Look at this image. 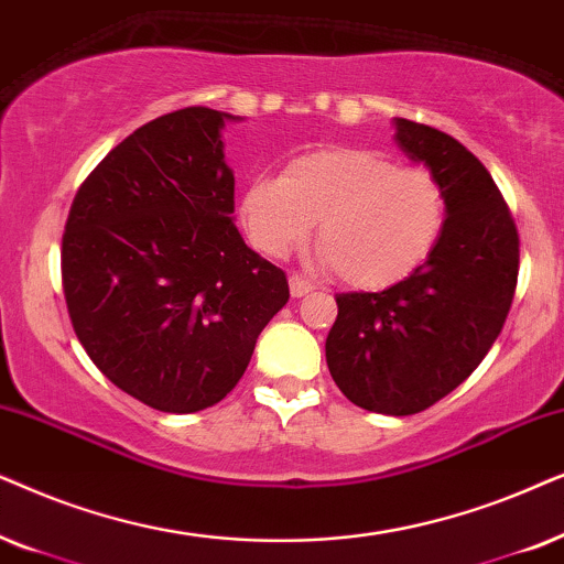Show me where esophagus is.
<instances>
[{
    "mask_svg": "<svg viewBox=\"0 0 564 564\" xmlns=\"http://www.w3.org/2000/svg\"><path fill=\"white\" fill-rule=\"evenodd\" d=\"M289 289H291V296H294V299H302V296H306V294H312V291H314V283H312V281H306L304 275L294 273V275L289 278Z\"/></svg>",
    "mask_w": 564,
    "mask_h": 564,
    "instance_id": "1",
    "label": "esophagus"
}]
</instances>
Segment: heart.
<instances>
[{
    "mask_svg": "<svg viewBox=\"0 0 564 564\" xmlns=\"http://www.w3.org/2000/svg\"><path fill=\"white\" fill-rule=\"evenodd\" d=\"M239 214L252 245L270 258L289 254L317 224L322 260L345 283L389 289L435 252L448 198L423 167H397L371 149L327 147L294 156L281 180H252Z\"/></svg>",
    "mask_w": 564,
    "mask_h": 564,
    "instance_id": "b5f03b06",
    "label": "heart"
}]
</instances>
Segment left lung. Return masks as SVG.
<instances>
[{"mask_svg":"<svg viewBox=\"0 0 564 564\" xmlns=\"http://www.w3.org/2000/svg\"><path fill=\"white\" fill-rule=\"evenodd\" d=\"M397 144L448 198L435 252L379 294H337L327 369L352 404L415 415L454 392L498 340L518 281V231L485 164L448 133L394 118Z\"/></svg>","mask_w":564,"mask_h":564,"instance_id":"8db88e82","label":"left lung"}]
</instances>
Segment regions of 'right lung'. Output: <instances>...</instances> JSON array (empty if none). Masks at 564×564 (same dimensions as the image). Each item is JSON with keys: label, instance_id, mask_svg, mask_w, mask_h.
<instances>
[{"label": "right lung", "instance_id": "obj_1", "mask_svg": "<svg viewBox=\"0 0 564 564\" xmlns=\"http://www.w3.org/2000/svg\"><path fill=\"white\" fill-rule=\"evenodd\" d=\"M227 118L193 105L149 120L89 172L66 219L74 333L112 384L160 412L221 402L289 302L286 273L231 219Z\"/></svg>", "mask_w": 564, "mask_h": 564}]
</instances>
